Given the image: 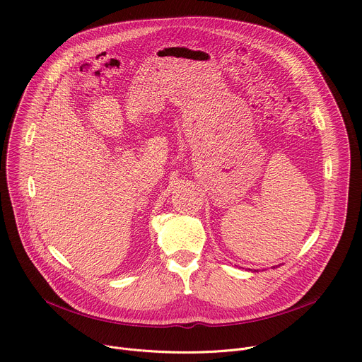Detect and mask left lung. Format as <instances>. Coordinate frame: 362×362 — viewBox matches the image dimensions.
Listing matches in <instances>:
<instances>
[{
    "instance_id": "1",
    "label": "left lung",
    "mask_w": 362,
    "mask_h": 362,
    "mask_svg": "<svg viewBox=\"0 0 362 362\" xmlns=\"http://www.w3.org/2000/svg\"><path fill=\"white\" fill-rule=\"evenodd\" d=\"M255 272H257V269H256V271H255Z\"/></svg>"
}]
</instances>
